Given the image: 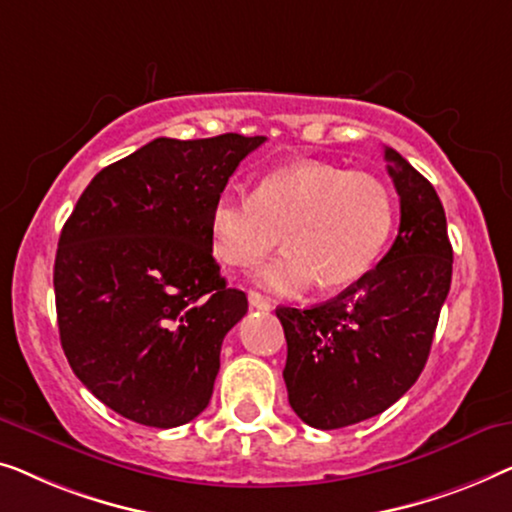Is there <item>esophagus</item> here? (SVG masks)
Returning <instances> with one entry per match:
<instances>
[{"instance_id": "1", "label": "esophagus", "mask_w": 512, "mask_h": 512, "mask_svg": "<svg viewBox=\"0 0 512 512\" xmlns=\"http://www.w3.org/2000/svg\"><path fill=\"white\" fill-rule=\"evenodd\" d=\"M248 301H250V306L257 308V311H269L271 308V301L262 297L259 292H248Z\"/></svg>"}]
</instances>
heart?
<instances>
[{"instance_id": "1", "label": "heart", "mask_w": 512, "mask_h": 512, "mask_svg": "<svg viewBox=\"0 0 512 512\" xmlns=\"http://www.w3.org/2000/svg\"><path fill=\"white\" fill-rule=\"evenodd\" d=\"M283 227L285 253L255 271L278 297H301L320 283L343 287L369 273L394 227L387 185L366 171L306 160L259 178L253 197L222 190L208 211V246L232 269H250Z\"/></svg>"}]
</instances>
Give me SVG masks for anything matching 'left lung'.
Instances as JSON below:
<instances>
[{"mask_svg": "<svg viewBox=\"0 0 512 512\" xmlns=\"http://www.w3.org/2000/svg\"><path fill=\"white\" fill-rule=\"evenodd\" d=\"M385 160L401 204L387 255L325 304L276 308L287 341V397L315 429L369 420L413 387L450 292L452 246L441 199L397 150L385 148Z\"/></svg>", "mask_w": 512, "mask_h": 512, "instance_id": "left-lung-1", "label": "left lung"}]
</instances>
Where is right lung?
Here are the masks:
<instances>
[{"instance_id":"add662e5","label":"right lung","mask_w":512,"mask_h":512,"mask_svg":"<svg viewBox=\"0 0 512 512\" xmlns=\"http://www.w3.org/2000/svg\"><path fill=\"white\" fill-rule=\"evenodd\" d=\"M266 136L160 139L92 178L55 255L62 350L127 420L181 427L208 406L227 331L248 313L208 246V211Z\"/></svg>"}]
</instances>
